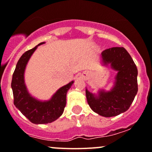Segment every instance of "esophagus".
<instances>
[{
    "instance_id": "esophagus-1",
    "label": "esophagus",
    "mask_w": 152,
    "mask_h": 152,
    "mask_svg": "<svg viewBox=\"0 0 152 152\" xmlns=\"http://www.w3.org/2000/svg\"><path fill=\"white\" fill-rule=\"evenodd\" d=\"M86 76H87V74L85 73V74H84V77H86Z\"/></svg>"
}]
</instances>
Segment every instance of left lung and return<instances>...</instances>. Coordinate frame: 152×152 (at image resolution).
<instances>
[{"instance_id": "8db88e82", "label": "left lung", "mask_w": 152, "mask_h": 152, "mask_svg": "<svg viewBox=\"0 0 152 152\" xmlns=\"http://www.w3.org/2000/svg\"><path fill=\"white\" fill-rule=\"evenodd\" d=\"M105 64L111 63L118 71L115 86L111 92H99L95 97L86 89L88 104L92 111L105 117H111L129 109L138 92V69L124 47H112L102 52Z\"/></svg>"}]
</instances>
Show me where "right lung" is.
Returning <instances> with one entry per match:
<instances>
[{"mask_svg": "<svg viewBox=\"0 0 152 152\" xmlns=\"http://www.w3.org/2000/svg\"><path fill=\"white\" fill-rule=\"evenodd\" d=\"M44 44L40 43L38 46ZM38 46L27 51L21 56L16 65L12 76V88L14 104L27 119L34 124H47L58 119L66 105V95L73 81L61 87L50 100L41 102L32 97L24 82V72L30 56Z\"/></svg>", "mask_w": 152, "mask_h": 152, "instance_id": "add662e5", "label": "right lung"}]
</instances>
